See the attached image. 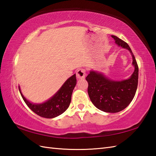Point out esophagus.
Segmentation results:
<instances>
[{
  "label": "esophagus",
  "mask_w": 156,
  "mask_h": 156,
  "mask_svg": "<svg viewBox=\"0 0 156 156\" xmlns=\"http://www.w3.org/2000/svg\"><path fill=\"white\" fill-rule=\"evenodd\" d=\"M85 76H86V70L83 68L79 69L76 72V76L78 79H84L85 78Z\"/></svg>",
  "instance_id": "esophagus-1"
}]
</instances>
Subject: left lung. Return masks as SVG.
I'll return each mask as SVG.
<instances>
[{"label":"left lung","mask_w":156,"mask_h":156,"mask_svg":"<svg viewBox=\"0 0 156 156\" xmlns=\"http://www.w3.org/2000/svg\"><path fill=\"white\" fill-rule=\"evenodd\" d=\"M111 37L119 47L130 52L134 67L133 74L127 79L116 80L108 78L104 73L92 69L86 80L88 82V93L92 104L102 111L115 113L125 109L133 99L138 84L139 68L133 52L127 43L117 36Z\"/></svg>","instance_id":"left-lung-1"}]
</instances>
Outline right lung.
<instances>
[{"label":"right lung","mask_w":156,"mask_h":156,"mask_svg":"<svg viewBox=\"0 0 156 156\" xmlns=\"http://www.w3.org/2000/svg\"><path fill=\"white\" fill-rule=\"evenodd\" d=\"M76 84V77L74 74L66 80L51 98L41 103H34L28 101L23 96L19 86V89L23 101L32 111L41 117L52 119L60 115L67 110L70 104L72 94Z\"/></svg>","instance_id":"right-lung-1"}]
</instances>
